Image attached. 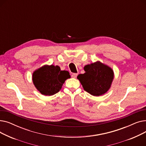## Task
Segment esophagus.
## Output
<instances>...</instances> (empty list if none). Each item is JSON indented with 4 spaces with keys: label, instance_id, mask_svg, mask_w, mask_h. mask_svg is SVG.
I'll return each mask as SVG.
<instances>
[{
    "label": "esophagus",
    "instance_id": "obj_1",
    "mask_svg": "<svg viewBox=\"0 0 146 146\" xmlns=\"http://www.w3.org/2000/svg\"><path fill=\"white\" fill-rule=\"evenodd\" d=\"M78 76V73H73L72 75V77L73 78H76Z\"/></svg>",
    "mask_w": 146,
    "mask_h": 146
}]
</instances>
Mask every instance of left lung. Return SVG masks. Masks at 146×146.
I'll return each mask as SVG.
<instances>
[{
  "label": "left lung",
  "mask_w": 146,
  "mask_h": 146,
  "mask_svg": "<svg viewBox=\"0 0 146 146\" xmlns=\"http://www.w3.org/2000/svg\"><path fill=\"white\" fill-rule=\"evenodd\" d=\"M85 73L78 76V79L85 91L95 96L104 95L111 88L114 78L112 68L97 61L84 67Z\"/></svg>",
  "instance_id": "obj_1"
}]
</instances>
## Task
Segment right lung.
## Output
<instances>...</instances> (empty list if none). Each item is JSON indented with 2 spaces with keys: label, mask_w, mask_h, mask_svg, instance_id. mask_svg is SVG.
Here are the masks:
<instances>
[{
  "label": "right lung",
  "mask_w": 146,
  "mask_h": 146,
  "mask_svg": "<svg viewBox=\"0 0 146 146\" xmlns=\"http://www.w3.org/2000/svg\"><path fill=\"white\" fill-rule=\"evenodd\" d=\"M32 78L35 87L42 95L51 96L58 92L70 75L68 71L61 70L58 66L45 64L36 69Z\"/></svg>",
  "instance_id": "right-lung-1"
}]
</instances>
